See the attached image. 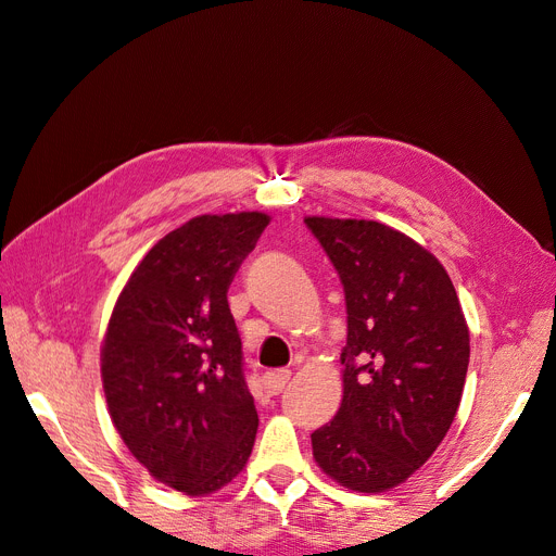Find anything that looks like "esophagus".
Instances as JSON below:
<instances>
[{
    "label": "esophagus",
    "instance_id": "1",
    "mask_svg": "<svg viewBox=\"0 0 556 556\" xmlns=\"http://www.w3.org/2000/svg\"><path fill=\"white\" fill-rule=\"evenodd\" d=\"M288 382H290V371H288V368H278V371L264 374V390H266V394H271V396L280 394Z\"/></svg>",
    "mask_w": 556,
    "mask_h": 556
}]
</instances>
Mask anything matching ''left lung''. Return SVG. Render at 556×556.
<instances>
[{"label": "left lung", "instance_id": "left-lung-1", "mask_svg": "<svg viewBox=\"0 0 556 556\" xmlns=\"http://www.w3.org/2000/svg\"><path fill=\"white\" fill-rule=\"evenodd\" d=\"M345 292L343 401L311 433L313 457L348 490H392L441 445L468 371V327L429 250L374 220L306 217Z\"/></svg>", "mask_w": 556, "mask_h": 556}]
</instances>
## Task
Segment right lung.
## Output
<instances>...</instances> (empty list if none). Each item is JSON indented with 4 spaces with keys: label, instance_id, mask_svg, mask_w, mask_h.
I'll list each match as a JSON object with an SVG mask.
<instances>
[{
    "label": "right lung",
    "instance_id": "right-lung-1",
    "mask_svg": "<svg viewBox=\"0 0 556 556\" xmlns=\"http://www.w3.org/2000/svg\"><path fill=\"white\" fill-rule=\"evenodd\" d=\"M268 225L264 213L199 215L134 268L102 345V380L121 439L148 473L201 496L237 478L257 410L227 292Z\"/></svg>",
    "mask_w": 556,
    "mask_h": 556
}]
</instances>
